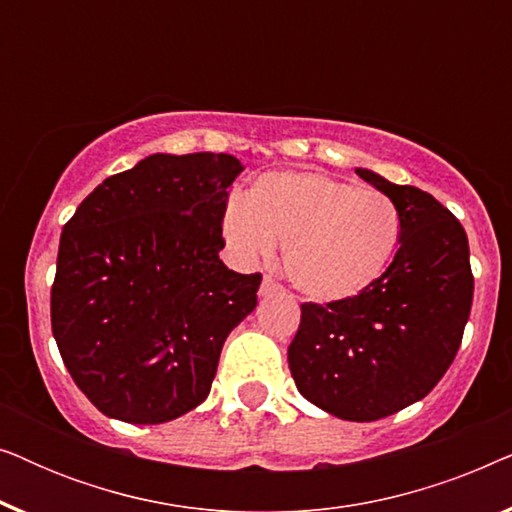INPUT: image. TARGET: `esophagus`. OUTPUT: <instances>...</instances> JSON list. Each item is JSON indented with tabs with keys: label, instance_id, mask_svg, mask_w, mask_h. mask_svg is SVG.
Listing matches in <instances>:
<instances>
[{
	"label": "esophagus",
	"instance_id": "1",
	"mask_svg": "<svg viewBox=\"0 0 512 512\" xmlns=\"http://www.w3.org/2000/svg\"><path fill=\"white\" fill-rule=\"evenodd\" d=\"M279 291V286L272 282L270 277H263V282H261V289H258V293H261L263 298H270V296H275V293Z\"/></svg>",
	"mask_w": 512,
	"mask_h": 512
}]
</instances>
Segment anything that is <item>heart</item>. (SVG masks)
<instances>
[{"instance_id": "1", "label": "heart", "mask_w": 512, "mask_h": 512, "mask_svg": "<svg viewBox=\"0 0 512 512\" xmlns=\"http://www.w3.org/2000/svg\"><path fill=\"white\" fill-rule=\"evenodd\" d=\"M223 237L244 261L284 244V270L317 303L370 289L398 247L401 219L387 195L354 188L324 172L263 174L223 209Z\"/></svg>"}]
</instances>
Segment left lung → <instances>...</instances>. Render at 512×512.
<instances>
[{"instance_id":"left-lung-1","label":"left lung","mask_w":512,"mask_h":512,"mask_svg":"<svg viewBox=\"0 0 512 512\" xmlns=\"http://www.w3.org/2000/svg\"><path fill=\"white\" fill-rule=\"evenodd\" d=\"M356 174L394 202V263L359 296L300 305L289 368L300 394L347 422H375L422 401L457 356L471 314L468 237L433 195Z\"/></svg>"}]
</instances>
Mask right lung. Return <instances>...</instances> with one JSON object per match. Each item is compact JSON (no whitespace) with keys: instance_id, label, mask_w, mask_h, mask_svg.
<instances>
[{"instance_id":"add662e5","label":"right lung","mask_w":512,"mask_h":512,"mask_svg":"<svg viewBox=\"0 0 512 512\" xmlns=\"http://www.w3.org/2000/svg\"><path fill=\"white\" fill-rule=\"evenodd\" d=\"M242 170L228 153H153L104 179L62 228L53 338L102 415L163 424L209 396L223 342L261 284L219 258Z\"/></svg>"}]
</instances>
